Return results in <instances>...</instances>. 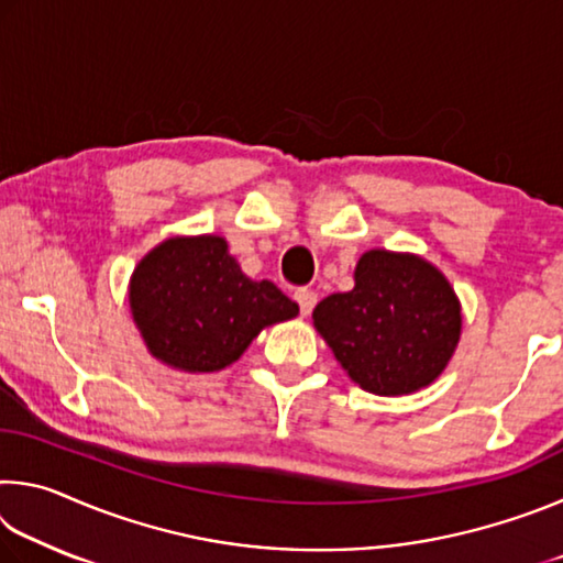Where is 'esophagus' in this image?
Wrapping results in <instances>:
<instances>
[{
  "label": "esophagus",
  "instance_id": "34e87169",
  "mask_svg": "<svg viewBox=\"0 0 563 563\" xmlns=\"http://www.w3.org/2000/svg\"><path fill=\"white\" fill-rule=\"evenodd\" d=\"M295 300H298L302 316H310L312 308H316V302H318V292L310 288H300L298 292H295Z\"/></svg>",
  "mask_w": 563,
  "mask_h": 563
}]
</instances>
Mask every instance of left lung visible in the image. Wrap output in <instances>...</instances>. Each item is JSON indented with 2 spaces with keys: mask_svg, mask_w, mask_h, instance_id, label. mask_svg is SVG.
<instances>
[{
  "mask_svg": "<svg viewBox=\"0 0 563 563\" xmlns=\"http://www.w3.org/2000/svg\"><path fill=\"white\" fill-rule=\"evenodd\" d=\"M312 320L355 383L375 395H409L440 377L460 342V300L417 255L369 251L355 288L318 302Z\"/></svg>",
  "mask_w": 563,
  "mask_h": 563,
  "instance_id": "left-lung-1",
  "label": "left lung"
}]
</instances>
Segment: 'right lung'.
Listing matches in <instances>:
<instances>
[{"mask_svg": "<svg viewBox=\"0 0 563 563\" xmlns=\"http://www.w3.org/2000/svg\"><path fill=\"white\" fill-rule=\"evenodd\" d=\"M129 302L151 355L188 373H216L265 325L298 316L271 280H251L218 235L176 238L136 265Z\"/></svg>", "mask_w": 563, "mask_h": 563, "instance_id": "right-lung-1", "label": "right lung"}]
</instances>
